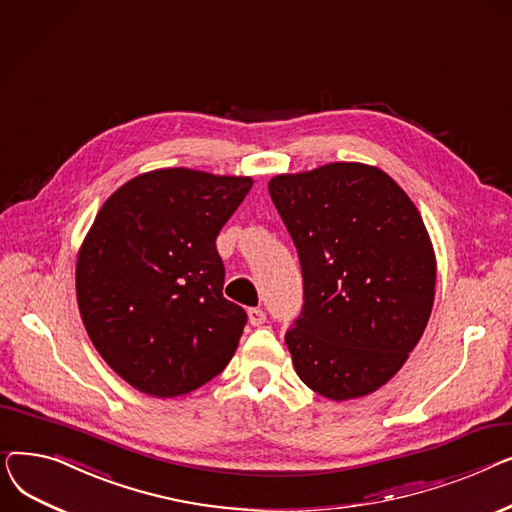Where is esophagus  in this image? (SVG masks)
<instances>
[{"instance_id": "obj_1", "label": "esophagus", "mask_w": 512, "mask_h": 512, "mask_svg": "<svg viewBox=\"0 0 512 512\" xmlns=\"http://www.w3.org/2000/svg\"><path fill=\"white\" fill-rule=\"evenodd\" d=\"M249 324L251 326H263L265 324V311L259 307L249 309Z\"/></svg>"}]
</instances>
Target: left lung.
I'll return each instance as SVG.
<instances>
[{
  "label": "left lung",
  "instance_id": "left-lung-1",
  "mask_svg": "<svg viewBox=\"0 0 512 512\" xmlns=\"http://www.w3.org/2000/svg\"><path fill=\"white\" fill-rule=\"evenodd\" d=\"M297 247L303 309L286 330L299 378L330 400L384 386L434 307L436 257L421 215L382 170L328 164L270 180Z\"/></svg>",
  "mask_w": 512,
  "mask_h": 512
}]
</instances>
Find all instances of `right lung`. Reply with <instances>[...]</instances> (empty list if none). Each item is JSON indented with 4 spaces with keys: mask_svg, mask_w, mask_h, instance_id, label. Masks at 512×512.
Segmentation results:
<instances>
[{
    "mask_svg": "<svg viewBox=\"0 0 512 512\" xmlns=\"http://www.w3.org/2000/svg\"><path fill=\"white\" fill-rule=\"evenodd\" d=\"M251 178L170 168L103 203L76 263V297L97 353L137 390L188 394L230 363L247 311L228 301L215 249Z\"/></svg>",
    "mask_w": 512,
    "mask_h": 512,
    "instance_id": "right-lung-1",
    "label": "right lung"
}]
</instances>
